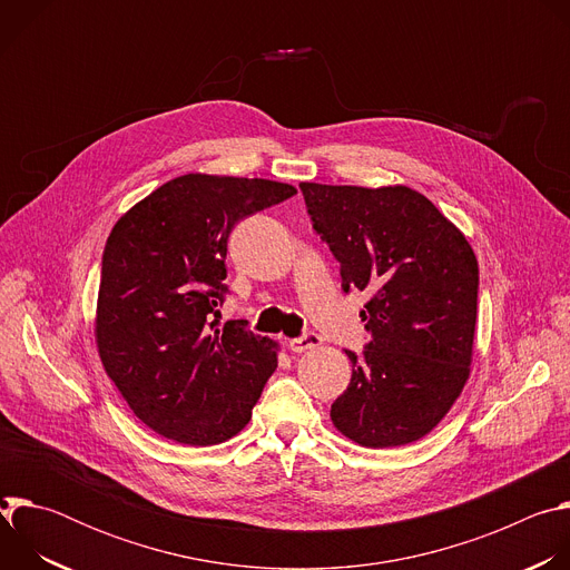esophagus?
Masks as SVG:
<instances>
[{
    "mask_svg": "<svg viewBox=\"0 0 570 570\" xmlns=\"http://www.w3.org/2000/svg\"><path fill=\"white\" fill-rule=\"evenodd\" d=\"M317 345H322V336L315 334V332H306V334H302L299 338H293V341L288 343L291 352H295V354H302V352L313 350V347H317Z\"/></svg>",
    "mask_w": 570,
    "mask_h": 570,
    "instance_id": "esophagus-1",
    "label": "esophagus"
}]
</instances>
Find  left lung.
<instances>
[{"label":"left lung","mask_w":570,"mask_h":570,"mask_svg":"<svg viewBox=\"0 0 570 570\" xmlns=\"http://www.w3.org/2000/svg\"><path fill=\"white\" fill-rule=\"evenodd\" d=\"M315 234L341 264L343 291H367L372 341L345 350L352 381L332 422L367 449L431 433L460 396L473 356L478 262L464 234L409 187L299 185Z\"/></svg>","instance_id":"left-lung-1"}]
</instances>
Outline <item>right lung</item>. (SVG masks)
I'll return each mask as SVG.
<instances>
[{"label": "right lung", "mask_w": 570, "mask_h": 570, "mask_svg": "<svg viewBox=\"0 0 570 570\" xmlns=\"http://www.w3.org/2000/svg\"><path fill=\"white\" fill-rule=\"evenodd\" d=\"M262 178L180 176L112 227L97 306V345L130 411L161 438L212 446L229 440L277 367V345L246 320L220 324L234 225L291 198Z\"/></svg>", "instance_id": "add662e5"}]
</instances>
